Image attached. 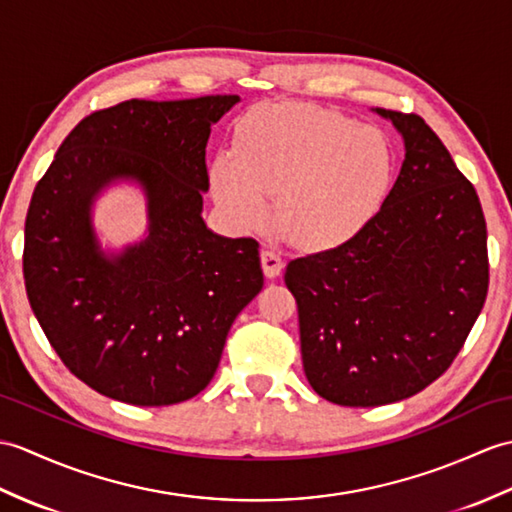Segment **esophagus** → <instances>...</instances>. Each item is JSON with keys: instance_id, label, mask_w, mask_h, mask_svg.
I'll return each instance as SVG.
<instances>
[{"instance_id": "1", "label": "esophagus", "mask_w": 512, "mask_h": 512, "mask_svg": "<svg viewBox=\"0 0 512 512\" xmlns=\"http://www.w3.org/2000/svg\"><path fill=\"white\" fill-rule=\"evenodd\" d=\"M261 268H264V275L268 279H275L281 275L283 270V259L277 251H272V248H266V251H261Z\"/></svg>"}]
</instances>
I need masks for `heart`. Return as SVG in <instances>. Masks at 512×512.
Segmentation results:
<instances>
[{
  "label": "heart",
  "mask_w": 512,
  "mask_h": 512,
  "mask_svg": "<svg viewBox=\"0 0 512 512\" xmlns=\"http://www.w3.org/2000/svg\"><path fill=\"white\" fill-rule=\"evenodd\" d=\"M395 174L390 141L375 126L312 104L259 106L237 128L233 157L211 170V189L237 231L277 220L303 248H334L382 209Z\"/></svg>",
  "instance_id": "b5f03b06"
}]
</instances>
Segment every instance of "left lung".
<instances>
[{
    "instance_id": "8db88e82",
    "label": "left lung",
    "mask_w": 512,
    "mask_h": 512,
    "mask_svg": "<svg viewBox=\"0 0 512 512\" xmlns=\"http://www.w3.org/2000/svg\"><path fill=\"white\" fill-rule=\"evenodd\" d=\"M375 113L406 146L382 209L349 242L285 268L307 382L349 408L408 399L441 377L489 290L475 187L423 117Z\"/></svg>"
}]
</instances>
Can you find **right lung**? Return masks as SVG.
Here are the masks:
<instances>
[{
    "label": "right lung",
    "instance_id": "add662e5",
    "mask_svg": "<svg viewBox=\"0 0 512 512\" xmlns=\"http://www.w3.org/2000/svg\"><path fill=\"white\" fill-rule=\"evenodd\" d=\"M240 95L126 100L87 115L34 187L23 279L34 316L80 382L133 406L196 397L227 334L264 288L259 244L202 220L211 124ZM135 180L149 237L109 256L90 207L104 186Z\"/></svg>",
    "mask_w": 512,
    "mask_h": 512
}]
</instances>
